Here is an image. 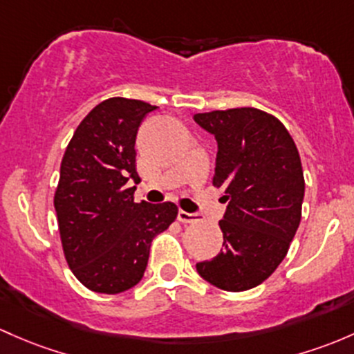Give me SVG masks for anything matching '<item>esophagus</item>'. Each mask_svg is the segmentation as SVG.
Here are the masks:
<instances>
[{
    "label": "esophagus",
    "mask_w": 354,
    "mask_h": 354,
    "mask_svg": "<svg viewBox=\"0 0 354 354\" xmlns=\"http://www.w3.org/2000/svg\"><path fill=\"white\" fill-rule=\"evenodd\" d=\"M178 221H180L181 224H195V222H198V215L189 214V212L185 210H178Z\"/></svg>",
    "instance_id": "esophagus-1"
}]
</instances>
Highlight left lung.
<instances>
[{
  "label": "left lung",
  "instance_id": "left-lung-1",
  "mask_svg": "<svg viewBox=\"0 0 354 354\" xmlns=\"http://www.w3.org/2000/svg\"><path fill=\"white\" fill-rule=\"evenodd\" d=\"M217 140L214 185L227 202L224 248L196 263L203 280L227 292L261 285L285 259L302 217L304 171L285 125L258 109L193 115Z\"/></svg>",
  "mask_w": 354,
  "mask_h": 354
}]
</instances>
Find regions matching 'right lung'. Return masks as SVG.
Wrapping results in <instances>:
<instances>
[{
  "label": "right lung",
  "mask_w": 354,
  "mask_h": 354,
  "mask_svg": "<svg viewBox=\"0 0 354 354\" xmlns=\"http://www.w3.org/2000/svg\"><path fill=\"white\" fill-rule=\"evenodd\" d=\"M156 106L110 98L77 125L61 162L54 196L66 261L86 288L106 295L142 280L151 243L178 215L171 202H133L140 178L136 137Z\"/></svg>",
  "instance_id": "1"
}]
</instances>
